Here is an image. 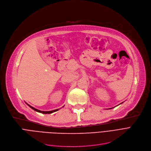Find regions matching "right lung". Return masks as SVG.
Listing matches in <instances>:
<instances>
[{"instance_id":"right-lung-1","label":"right lung","mask_w":151,"mask_h":151,"mask_svg":"<svg viewBox=\"0 0 151 151\" xmlns=\"http://www.w3.org/2000/svg\"><path fill=\"white\" fill-rule=\"evenodd\" d=\"M27 104V103H26ZM29 106L31 109H32L33 110H34L35 111H36V112H40V113H42V114H52V113H53V112H56V111H58V109H55V110H53V111H40V110H39V109H35V108H34V107H33L32 106H30L29 104H27Z\"/></svg>"}]
</instances>
